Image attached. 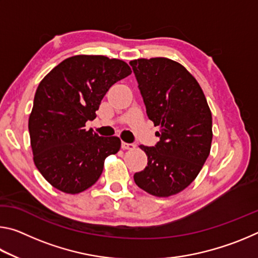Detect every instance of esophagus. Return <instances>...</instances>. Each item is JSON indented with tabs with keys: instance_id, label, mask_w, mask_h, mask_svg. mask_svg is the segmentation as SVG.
<instances>
[{
	"instance_id": "obj_1",
	"label": "esophagus",
	"mask_w": 258,
	"mask_h": 258,
	"mask_svg": "<svg viewBox=\"0 0 258 258\" xmlns=\"http://www.w3.org/2000/svg\"><path fill=\"white\" fill-rule=\"evenodd\" d=\"M121 148L124 150H133L135 148L134 143H127V142H121Z\"/></svg>"
}]
</instances>
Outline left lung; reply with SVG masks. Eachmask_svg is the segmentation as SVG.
<instances>
[{"label":"left lung","instance_id":"left-lung-1","mask_svg":"<svg viewBox=\"0 0 258 258\" xmlns=\"http://www.w3.org/2000/svg\"><path fill=\"white\" fill-rule=\"evenodd\" d=\"M146 104L147 115L159 126L155 147L140 146L148 165L134 174L139 187L156 197H169L189 186L208 158L212 112L196 78L167 58L130 62Z\"/></svg>","mask_w":258,"mask_h":258}]
</instances>
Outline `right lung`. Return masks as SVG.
Instances as JSON below:
<instances>
[{
  "label": "right lung",
  "instance_id": "add662e5",
  "mask_svg": "<svg viewBox=\"0 0 258 258\" xmlns=\"http://www.w3.org/2000/svg\"><path fill=\"white\" fill-rule=\"evenodd\" d=\"M123 60L74 55L43 78L35 93L28 130L34 163L52 186L80 194L99 180L104 159L120 149L117 137L87 131L108 90L131 75Z\"/></svg>",
  "mask_w": 258,
  "mask_h": 258
}]
</instances>
